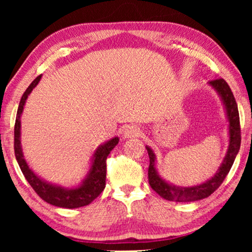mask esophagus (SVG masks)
I'll return each instance as SVG.
<instances>
[{
    "label": "esophagus",
    "mask_w": 252,
    "mask_h": 252,
    "mask_svg": "<svg viewBox=\"0 0 252 252\" xmlns=\"http://www.w3.org/2000/svg\"><path fill=\"white\" fill-rule=\"evenodd\" d=\"M141 134V130L137 126H134V125H128L125 127V129H124V136L125 137H135V136H139Z\"/></svg>",
    "instance_id": "34e87169"
}]
</instances>
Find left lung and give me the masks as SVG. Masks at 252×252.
<instances>
[{
  "instance_id": "obj_1",
  "label": "left lung",
  "mask_w": 252,
  "mask_h": 252,
  "mask_svg": "<svg viewBox=\"0 0 252 252\" xmlns=\"http://www.w3.org/2000/svg\"><path fill=\"white\" fill-rule=\"evenodd\" d=\"M210 86H212L216 89L217 93L221 97L223 105L226 108L227 117H228L229 122V147L227 150L226 157L223 159L221 166L212 177L210 180H208L204 184L194 186V187H175L167 184L164 181L159 175H158L156 167H155V157L154 151L150 149L149 147L147 148L148 155H149V168H148V179H149L150 187L157 192L161 197L167 199V201H174V202H194L198 201V199L208 197L215 192L219 186L222 184L225 178L228 174V172L232 167V165L235 160V157L240 150L241 146V127H240V116H239V109H237V104L234 97L232 91H230L229 86L223 79H215L209 82Z\"/></svg>"
}]
</instances>
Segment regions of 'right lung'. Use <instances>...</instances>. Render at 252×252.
<instances>
[{
	"label": "right lung",
	"mask_w": 252,
	"mask_h": 252,
	"mask_svg": "<svg viewBox=\"0 0 252 252\" xmlns=\"http://www.w3.org/2000/svg\"><path fill=\"white\" fill-rule=\"evenodd\" d=\"M41 79V74L32 81L22 96L19 102L18 110H17V117L15 123V155L16 159L18 161L20 170H22L24 177L29 181L31 187L34 191L40 196L43 201L49 203L51 205L60 206L65 209H75L81 208V206L88 205L104 190L105 188V178H106V158L109 154L119 142L118 137H113L112 140L102 144L95 151L93 156V164L91 171L87 178L82 181V184L77 188H63L60 186H55L48 184L42 179H40L34 172L31 170L27 165L26 160L24 159V155L20 146V116L24 110L26 98L29 97L33 88L39 84Z\"/></svg>",
	"instance_id": "1"
}]
</instances>
